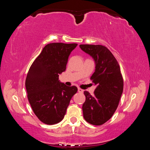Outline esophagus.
Wrapping results in <instances>:
<instances>
[{"mask_svg": "<svg viewBox=\"0 0 150 150\" xmlns=\"http://www.w3.org/2000/svg\"><path fill=\"white\" fill-rule=\"evenodd\" d=\"M78 92L82 93H83V90L81 89V88H78Z\"/></svg>", "mask_w": 150, "mask_h": 150, "instance_id": "obj_1", "label": "esophagus"}]
</instances>
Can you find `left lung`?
<instances>
[{"instance_id":"1","label":"left lung","mask_w":150,"mask_h":150,"mask_svg":"<svg viewBox=\"0 0 150 150\" xmlns=\"http://www.w3.org/2000/svg\"><path fill=\"white\" fill-rule=\"evenodd\" d=\"M79 47L95 62V71L91 79L96 88L93 95L84 91L83 117L89 124L100 126L112 116L118 107L123 92V78L117 60L107 47L89 44H81Z\"/></svg>"}]
</instances>
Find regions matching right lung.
Wrapping results in <instances>:
<instances>
[{"mask_svg":"<svg viewBox=\"0 0 150 150\" xmlns=\"http://www.w3.org/2000/svg\"><path fill=\"white\" fill-rule=\"evenodd\" d=\"M77 45L47 44L30 66L25 83L27 96L35 116L43 123L53 125L62 121L77 92L75 86L67 87L59 81V75L65 71L71 52Z\"/></svg>","mask_w":150,"mask_h":150,"instance_id":"add662e5","label":"right lung"}]
</instances>
